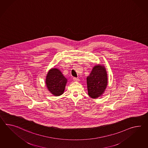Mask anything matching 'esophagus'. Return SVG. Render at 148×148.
Here are the masks:
<instances>
[{"label": "esophagus", "instance_id": "obj_1", "mask_svg": "<svg viewBox=\"0 0 148 148\" xmlns=\"http://www.w3.org/2000/svg\"><path fill=\"white\" fill-rule=\"evenodd\" d=\"M73 79L74 81L76 82H79V78H76V77H73Z\"/></svg>", "mask_w": 148, "mask_h": 148}]
</instances>
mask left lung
<instances>
[{
    "label": "left lung",
    "instance_id": "8db88e82",
    "mask_svg": "<svg viewBox=\"0 0 148 148\" xmlns=\"http://www.w3.org/2000/svg\"><path fill=\"white\" fill-rule=\"evenodd\" d=\"M107 75L104 66H94L90 75L87 77V89L90 97H99L104 92L108 83Z\"/></svg>",
    "mask_w": 148,
    "mask_h": 148
}]
</instances>
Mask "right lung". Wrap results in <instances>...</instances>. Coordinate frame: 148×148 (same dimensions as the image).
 <instances>
[{"label":"right lung","instance_id":"right-lung-1","mask_svg":"<svg viewBox=\"0 0 148 148\" xmlns=\"http://www.w3.org/2000/svg\"><path fill=\"white\" fill-rule=\"evenodd\" d=\"M67 79L57 69H52L47 74L45 83L49 91L56 96L64 93Z\"/></svg>","mask_w":148,"mask_h":148}]
</instances>
